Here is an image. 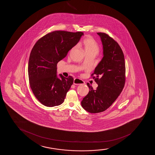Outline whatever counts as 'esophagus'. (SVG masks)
Returning a JSON list of instances; mask_svg holds the SVG:
<instances>
[{"mask_svg":"<svg viewBox=\"0 0 155 155\" xmlns=\"http://www.w3.org/2000/svg\"><path fill=\"white\" fill-rule=\"evenodd\" d=\"M85 82L81 80L80 79L78 78H74V81H73V84L74 85H81V84H84Z\"/></svg>","mask_w":155,"mask_h":155,"instance_id":"34e87169","label":"esophagus"}]
</instances>
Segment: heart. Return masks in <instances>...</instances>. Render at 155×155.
Listing matches in <instances>:
<instances>
[{
    "instance_id": "b5f03b06",
    "label": "heart",
    "mask_w": 155,
    "mask_h": 155,
    "mask_svg": "<svg viewBox=\"0 0 155 155\" xmlns=\"http://www.w3.org/2000/svg\"><path fill=\"white\" fill-rule=\"evenodd\" d=\"M80 45L84 48L86 54L93 53L96 55L99 51L97 43L93 38L87 36L80 43Z\"/></svg>"
}]
</instances>
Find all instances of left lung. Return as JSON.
<instances>
[{
	"label": "left lung",
	"instance_id": "1",
	"mask_svg": "<svg viewBox=\"0 0 155 155\" xmlns=\"http://www.w3.org/2000/svg\"><path fill=\"white\" fill-rule=\"evenodd\" d=\"M103 45V57L91 76L98 87L93 89L89 83V93L81 105L88 112L97 113L108 109L120 94L125 83V58L119 45L105 33L98 32Z\"/></svg>",
	"mask_w": 155,
	"mask_h": 155
}]
</instances>
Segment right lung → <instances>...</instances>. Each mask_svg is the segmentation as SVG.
I'll return each instance as SVG.
<instances>
[{
  "mask_svg": "<svg viewBox=\"0 0 155 155\" xmlns=\"http://www.w3.org/2000/svg\"><path fill=\"white\" fill-rule=\"evenodd\" d=\"M83 32L54 31L38 40L30 53L28 72L30 88L40 102L48 107L61 105L73 83L57 75V63L77 45Z\"/></svg>",
  "mask_w": 155,
  "mask_h": 155,
  "instance_id": "1",
  "label": "right lung"
}]
</instances>
